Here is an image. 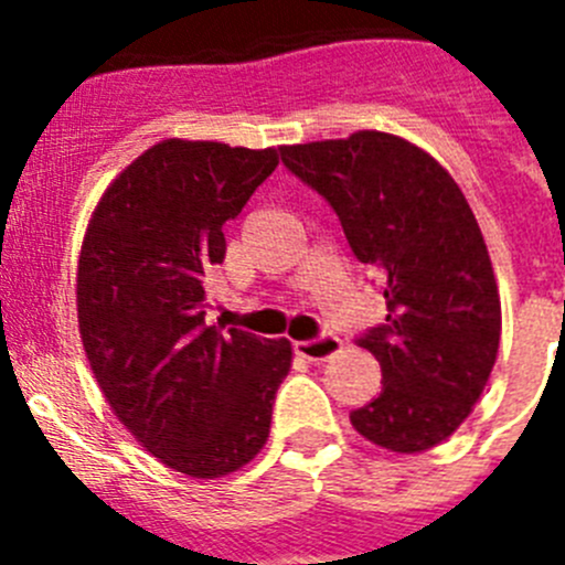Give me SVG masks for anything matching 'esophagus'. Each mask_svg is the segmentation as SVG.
<instances>
[{
    "label": "esophagus",
    "instance_id": "34e87169",
    "mask_svg": "<svg viewBox=\"0 0 565 565\" xmlns=\"http://www.w3.org/2000/svg\"><path fill=\"white\" fill-rule=\"evenodd\" d=\"M294 348L308 362H326V359L337 356L339 348H342V339L333 337V333H322L317 339H299V342H294Z\"/></svg>",
    "mask_w": 565,
    "mask_h": 565
}]
</instances>
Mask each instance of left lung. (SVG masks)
<instances>
[{
    "label": "left lung",
    "instance_id": "obj_1",
    "mask_svg": "<svg viewBox=\"0 0 565 565\" xmlns=\"http://www.w3.org/2000/svg\"><path fill=\"white\" fill-rule=\"evenodd\" d=\"M279 154L331 203L356 259L382 274L387 319L359 337L382 364V393L351 424L384 450H430L472 413L501 342L476 214L450 172L398 135L362 129Z\"/></svg>",
    "mask_w": 565,
    "mask_h": 565
}]
</instances>
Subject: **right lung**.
I'll return each mask as SVG.
<instances>
[{
    "label": "right lung",
    "mask_w": 565,
    "mask_h": 565,
    "mask_svg": "<svg viewBox=\"0 0 565 565\" xmlns=\"http://www.w3.org/2000/svg\"><path fill=\"white\" fill-rule=\"evenodd\" d=\"M277 149L167 138L89 217L78 331L104 398L147 452L192 478L246 467L266 444L291 342L206 326L223 226L277 169Z\"/></svg>",
    "instance_id": "1"
}]
</instances>
